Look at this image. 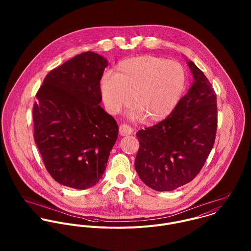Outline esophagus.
Returning a JSON list of instances; mask_svg holds the SVG:
<instances>
[{
    "instance_id": "obj_1",
    "label": "esophagus",
    "mask_w": 251,
    "mask_h": 251,
    "mask_svg": "<svg viewBox=\"0 0 251 251\" xmlns=\"http://www.w3.org/2000/svg\"><path fill=\"white\" fill-rule=\"evenodd\" d=\"M120 133H121V135H124V136H126V135H130V134H132L133 133V131H134V129L131 127V126H129L128 125H126V124H123V125H121L120 126Z\"/></svg>"
}]
</instances>
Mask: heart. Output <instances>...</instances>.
<instances>
[{"mask_svg":"<svg viewBox=\"0 0 251 251\" xmlns=\"http://www.w3.org/2000/svg\"><path fill=\"white\" fill-rule=\"evenodd\" d=\"M186 75L176 61L143 55L122 61L115 74L105 73L100 84L104 106L117 114L133 102L134 119L154 123L165 119L178 104Z\"/></svg>","mask_w":251,"mask_h":251,"instance_id":"heart-1","label":"heart"}]
</instances>
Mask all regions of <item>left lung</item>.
Here are the masks:
<instances>
[{"instance_id":"1","label":"left lung","mask_w":251,"mask_h":251,"mask_svg":"<svg viewBox=\"0 0 251 251\" xmlns=\"http://www.w3.org/2000/svg\"><path fill=\"white\" fill-rule=\"evenodd\" d=\"M187 65L194 78L187 94L163 121L136 134L139 150L135 170L145 184L157 191H171L191 181L215 144V90L193 62Z\"/></svg>"}]
</instances>
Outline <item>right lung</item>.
<instances>
[{
  "instance_id": "obj_1",
  "label": "right lung",
  "mask_w": 251,
  "mask_h": 251,
  "mask_svg": "<svg viewBox=\"0 0 251 251\" xmlns=\"http://www.w3.org/2000/svg\"><path fill=\"white\" fill-rule=\"evenodd\" d=\"M107 65L97 53H81L49 72L36 93L35 142L46 170L63 185L92 187L106 169L119 131L100 105Z\"/></svg>"
}]
</instances>
